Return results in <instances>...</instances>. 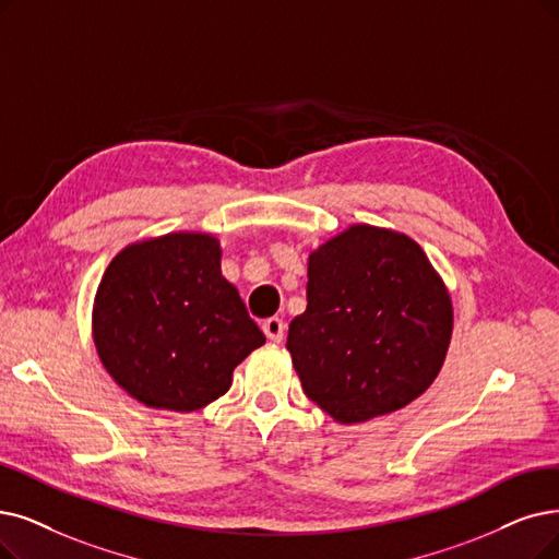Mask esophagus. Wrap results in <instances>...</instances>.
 Returning <instances> with one entry per match:
<instances>
[{
	"label": "esophagus",
	"mask_w": 559,
	"mask_h": 559,
	"mask_svg": "<svg viewBox=\"0 0 559 559\" xmlns=\"http://www.w3.org/2000/svg\"><path fill=\"white\" fill-rule=\"evenodd\" d=\"M263 332H265V337H267V340L280 344V342L284 340L286 323H284L282 319H277V317H273V319H265V321H263Z\"/></svg>",
	"instance_id": "obj_1"
}]
</instances>
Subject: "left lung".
I'll list each match as a JSON object with an SVG mask.
<instances>
[{"label": "left lung", "instance_id": "1", "mask_svg": "<svg viewBox=\"0 0 559 559\" xmlns=\"http://www.w3.org/2000/svg\"><path fill=\"white\" fill-rule=\"evenodd\" d=\"M307 309L286 348L305 394L334 421L360 424L408 406L448 355L454 309L419 245L350 225L309 254Z\"/></svg>", "mask_w": 559, "mask_h": 559}]
</instances>
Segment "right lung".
Returning a JSON list of instances; mask_svg holds the SVG:
<instances>
[{
    "label": "right lung",
    "mask_w": 559,
    "mask_h": 559,
    "mask_svg": "<svg viewBox=\"0 0 559 559\" xmlns=\"http://www.w3.org/2000/svg\"><path fill=\"white\" fill-rule=\"evenodd\" d=\"M219 259L215 236L176 231L132 242L109 261L94 300V342L107 373L140 404L204 408L265 344Z\"/></svg>",
    "instance_id": "obj_1"
}]
</instances>
